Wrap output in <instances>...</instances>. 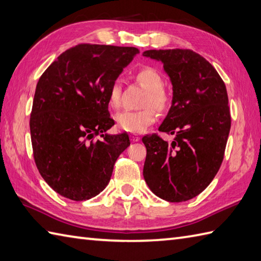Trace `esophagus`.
I'll list each match as a JSON object with an SVG mask.
<instances>
[{"instance_id":"34e87169","label":"esophagus","mask_w":261,"mask_h":261,"mask_svg":"<svg viewBox=\"0 0 261 261\" xmlns=\"http://www.w3.org/2000/svg\"><path fill=\"white\" fill-rule=\"evenodd\" d=\"M140 136H138V135H136V134H132L130 135V141L133 142V143H134V142H138V141H140Z\"/></svg>"}]
</instances>
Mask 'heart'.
Wrapping results in <instances>:
<instances>
[{
	"instance_id": "obj_1",
	"label": "heart",
	"mask_w": 261,
	"mask_h": 261,
	"mask_svg": "<svg viewBox=\"0 0 261 261\" xmlns=\"http://www.w3.org/2000/svg\"><path fill=\"white\" fill-rule=\"evenodd\" d=\"M137 81L147 90L144 106L142 110H123L115 116L116 125L120 130L137 134L144 132L148 126L155 123L158 118L156 111L150 106H153L158 110H164L168 107L169 98L164 91V82L162 76L152 67H144L137 73ZM121 82L120 80H115L111 83L108 101L110 107L118 108L120 106Z\"/></svg>"
}]
</instances>
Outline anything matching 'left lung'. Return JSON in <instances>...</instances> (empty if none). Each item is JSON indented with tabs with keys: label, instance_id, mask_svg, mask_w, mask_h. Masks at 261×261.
<instances>
[{
	"label": "left lung",
	"instance_id": "1",
	"mask_svg": "<svg viewBox=\"0 0 261 261\" xmlns=\"http://www.w3.org/2000/svg\"><path fill=\"white\" fill-rule=\"evenodd\" d=\"M143 56L161 62L172 84V103L159 127L174 135L142 138L146 146L143 175L148 188L171 203L196 197L214 179L231 128L223 80L203 56L190 49H151Z\"/></svg>",
	"mask_w": 261,
	"mask_h": 261
}]
</instances>
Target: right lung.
<instances>
[{"mask_svg": "<svg viewBox=\"0 0 261 261\" xmlns=\"http://www.w3.org/2000/svg\"><path fill=\"white\" fill-rule=\"evenodd\" d=\"M138 53L135 47L77 45L58 56L37 83L30 116L35 162L63 197L82 201L100 194L129 146L125 133L107 134L115 125L108 92Z\"/></svg>", "mask_w": 261, "mask_h": 261, "instance_id": "obj_1", "label": "right lung"}]
</instances>
